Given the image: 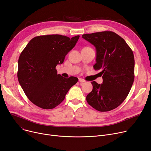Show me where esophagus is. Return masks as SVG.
Returning a JSON list of instances; mask_svg holds the SVG:
<instances>
[{
	"label": "esophagus",
	"instance_id": "34e87169",
	"mask_svg": "<svg viewBox=\"0 0 151 151\" xmlns=\"http://www.w3.org/2000/svg\"><path fill=\"white\" fill-rule=\"evenodd\" d=\"M79 81L81 83H84V82H85L86 81H85V80L83 79V78H79Z\"/></svg>",
	"mask_w": 151,
	"mask_h": 151
}]
</instances>
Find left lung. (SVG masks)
I'll return each mask as SVG.
<instances>
[{
  "label": "left lung",
  "mask_w": 151,
  "mask_h": 151,
  "mask_svg": "<svg viewBox=\"0 0 151 151\" xmlns=\"http://www.w3.org/2000/svg\"><path fill=\"white\" fill-rule=\"evenodd\" d=\"M83 38L96 49L94 70H101L103 83L91 82L93 89L86 96L91 107L108 112L124 101L134 79L133 52L125 41L115 32L105 31L85 34Z\"/></svg>",
  "instance_id": "8db88e82"
}]
</instances>
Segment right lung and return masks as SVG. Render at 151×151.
I'll return each mask as SVG.
<instances>
[{
    "mask_svg": "<svg viewBox=\"0 0 151 151\" xmlns=\"http://www.w3.org/2000/svg\"><path fill=\"white\" fill-rule=\"evenodd\" d=\"M79 37L39 36L32 38L22 52L18 59V80L26 96L37 107L55 108L78 82L76 77L65 78L57 74L55 67L63 62Z\"/></svg>",
    "mask_w": 151,
    "mask_h": 151,
    "instance_id": "right-lung-1",
    "label": "right lung"
}]
</instances>
